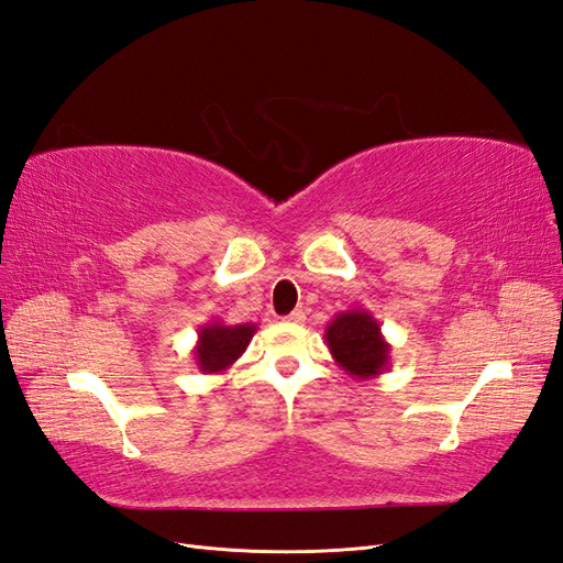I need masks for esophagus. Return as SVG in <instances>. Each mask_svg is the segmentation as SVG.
<instances>
[{"label":"esophagus","mask_w":563,"mask_h":563,"mask_svg":"<svg viewBox=\"0 0 563 563\" xmlns=\"http://www.w3.org/2000/svg\"><path fill=\"white\" fill-rule=\"evenodd\" d=\"M305 319H307V316H305V311H301V309H295L292 313L285 316L287 323H305Z\"/></svg>","instance_id":"obj_1"}]
</instances>
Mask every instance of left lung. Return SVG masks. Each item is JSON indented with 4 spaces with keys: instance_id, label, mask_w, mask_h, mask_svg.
<instances>
[{
    "instance_id": "left-lung-1",
    "label": "left lung",
    "mask_w": 563,
    "mask_h": 563,
    "mask_svg": "<svg viewBox=\"0 0 563 563\" xmlns=\"http://www.w3.org/2000/svg\"><path fill=\"white\" fill-rule=\"evenodd\" d=\"M323 340L335 364L354 380L378 378L390 368V342L385 340L376 316L366 309L335 313L325 325Z\"/></svg>"
}]
</instances>
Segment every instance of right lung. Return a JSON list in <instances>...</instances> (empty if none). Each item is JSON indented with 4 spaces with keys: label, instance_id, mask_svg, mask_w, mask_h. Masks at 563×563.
<instances>
[{
    "label": "right lung",
    "instance_id": "right-lung-1",
    "mask_svg": "<svg viewBox=\"0 0 563 563\" xmlns=\"http://www.w3.org/2000/svg\"><path fill=\"white\" fill-rule=\"evenodd\" d=\"M254 323H238L225 325L223 321H209L197 328V344H195V364L205 373V376H213V373H223L233 366L238 358L247 350L256 333Z\"/></svg>",
    "mask_w": 563,
    "mask_h": 563
}]
</instances>
